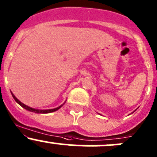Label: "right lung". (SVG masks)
Wrapping results in <instances>:
<instances>
[{"label":"right lung","mask_w":157,"mask_h":157,"mask_svg":"<svg viewBox=\"0 0 157 157\" xmlns=\"http://www.w3.org/2000/svg\"><path fill=\"white\" fill-rule=\"evenodd\" d=\"M12 95H13V98H14V99H15V101H16L17 102V103L19 104V105H20V106H22L23 108L26 109V110H29V111L34 112V113H51V112H54V111H56V110H59V109L62 106V105H61V106L58 107V108H54V109H49V110H37V109H34V108H30V107H29V106H27V105H24V104L22 103V102H21L20 101L18 100L17 98H16V97H15V95H13V93H12Z\"/></svg>","instance_id":"obj_1"}]
</instances>
